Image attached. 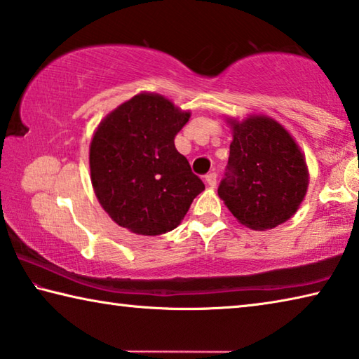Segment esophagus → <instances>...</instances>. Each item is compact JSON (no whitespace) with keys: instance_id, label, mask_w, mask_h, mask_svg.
<instances>
[{"instance_id":"obj_1","label":"esophagus","mask_w":359,"mask_h":359,"mask_svg":"<svg viewBox=\"0 0 359 359\" xmlns=\"http://www.w3.org/2000/svg\"><path fill=\"white\" fill-rule=\"evenodd\" d=\"M205 184H208L210 188H215L217 185V174L215 172H210L205 175Z\"/></svg>"}]
</instances>
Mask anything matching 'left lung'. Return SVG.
<instances>
[{"instance_id":"obj_1","label":"left lung","mask_w":359,"mask_h":359,"mask_svg":"<svg viewBox=\"0 0 359 359\" xmlns=\"http://www.w3.org/2000/svg\"><path fill=\"white\" fill-rule=\"evenodd\" d=\"M233 131L226 177L218 196L241 224L267 231L293 217L309 188V168L299 144L267 115L226 117Z\"/></svg>"}]
</instances>
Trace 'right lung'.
Masks as SVG:
<instances>
[{
  "label": "right lung",
  "mask_w": 359,
  "mask_h": 359,
  "mask_svg": "<svg viewBox=\"0 0 359 359\" xmlns=\"http://www.w3.org/2000/svg\"><path fill=\"white\" fill-rule=\"evenodd\" d=\"M191 112L160 93L141 92L100 121L88 151L90 179L101 208L139 236L177 228L204 190L174 145Z\"/></svg>",
  "instance_id": "1"
}]
</instances>
